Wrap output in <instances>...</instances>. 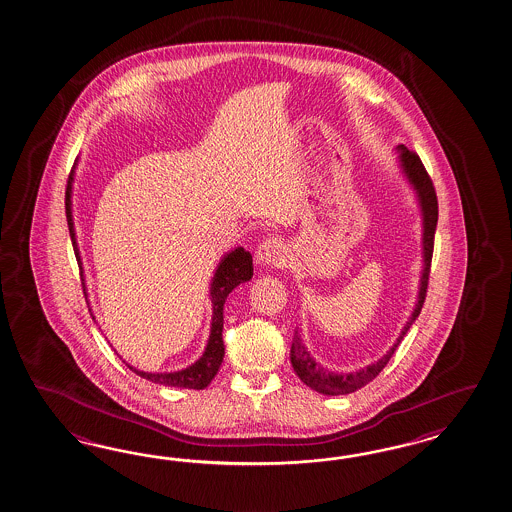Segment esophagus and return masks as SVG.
I'll return each mask as SVG.
<instances>
[{
    "mask_svg": "<svg viewBox=\"0 0 512 512\" xmlns=\"http://www.w3.org/2000/svg\"><path fill=\"white\" fill-rule=\"evenodd\" d=\"M285 257H287L285 244L277 236H266L255 251V259L261 266H281L285 263Z\"/></svg>",
    "mask_w": 512,
    "mask_h": 512,
    "instance_id": "obj_1",
    "label": "esophagus"
}]
</instances>
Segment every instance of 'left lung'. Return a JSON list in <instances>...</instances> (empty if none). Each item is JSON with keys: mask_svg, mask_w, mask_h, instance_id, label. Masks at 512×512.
<instances>
[{"mask_svg": "<svg viewBox=\"0 0 512 512\" xmlns=\"http://www.w3.org/2000/svg\"><path fill=\"white\" fill-rule=\"evenodd\" d=\"M397 162L401 167L402 177L410 184V188L414 190L419 212H421V255H423V270L419 277V291H417V302H415L414 311L408 318V322L404 324L397 341L387 350L386 354L378 361H374L371 365L363 367L360 371L354 373H335L326 367H322L315 358L307 352L304 341L300 337V333L296 330L291 346V363L294 373L298 374V378L304 382L305 386L315 389L322 395H346L352 393L360 387L367 386L373 378H376L380 371L387 365V361L391 360V356L395 354L397 346L401 345L404 335L410 330V326L414 324L415 318L419 317L421 307L425 302V294H427V285H429L430 261H432V248H434V233H436V223H438V199L436 192L432 186L429 173L425 166L421 164L419 156L415 152L408 151L404 145L397 147Z\"/></svg>", "mask_w": 512, "mask_h": 512, "instance_id": "left-lung-1", "label": "left lung"}]
</instances>
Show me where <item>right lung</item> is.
<instances>
[{
  "label": "right lung",
  "instance_id": "obj_1",
  "mask_svg": "<svg viewBox=\"0 0 512 512\" xmlns=\"http://www.w3.org/2000/svg\"><path fill=\"white\" fill-rule=\"evenodd\" d=\"M76 167V164H74ZM72 182H74V169L70 173L69 184H67V195H65V208H67V221H69L70 240L74 246L76 259L82 270V285L85 298H87V289H85V279H83L82 257H80V248L76 242V231H74V218H72ZM253 277V259L251 253L244 248L233 249L221 257L220 264L214 272V277L210 281V302H212V322H210V335H208L205 352L199 360L192 363L190 367L175 371V373H145L139 371L136 367L128 365L130 371L139 374L145 380H151L154 384L162 386L182 387V389H205L212 382V378L218 373L221 361L225 356V346L221 339L223 332V304L227 296L235 291L240 283H246ZM91 311V309H89Z\"/></svg>",
  "mask_w": 512,
  "mask_h": 512
}]
</instances>
